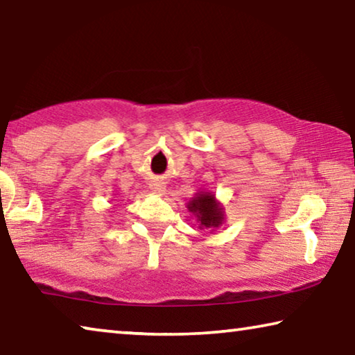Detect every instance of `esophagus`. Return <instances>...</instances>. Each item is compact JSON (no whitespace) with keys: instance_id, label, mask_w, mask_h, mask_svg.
Masks as SVG:
<instances>
[{"instance_id":"34e87169","label":"esophagus","mask_w":355,"mask_h":355,"mask_svg":"<svg viewBox=\"0 0 355 355\" xmlns=\"http://www.w3.org/2000/svg\"><path fill=\"white\" fill-rule=\"evenodd\" d=\"M150 188H152L155 194H164V191H166L164 183H161V182H153L152 184H150Z\"/></svg>"}]
</instances>
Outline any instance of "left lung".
Segmentation results:
<instances>
[{"label":"left lung","instance_id":"8db88e82","mask_svg":"<svg viewBox=\"0 0 355 355\" xmlns=\"http://www.w3.org/2000/svg\"><path fill=\"white\" fill-rule=\"evenodd\" d=\"M189 211L197 216V219L200 220L202 227L207 228H216L222 224V219H224V214H222V208L219 203L216 202L214 196L209 194V192H202V194H197L189 203H188Z\"/></svg>","mask_w":355,"mask_h":355}]
</instances>
